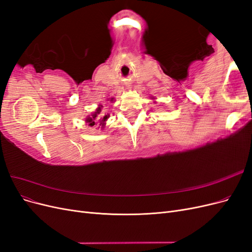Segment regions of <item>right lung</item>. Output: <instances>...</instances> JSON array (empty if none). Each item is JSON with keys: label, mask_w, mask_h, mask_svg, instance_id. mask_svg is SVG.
<instances>
[{"label": "right lung", "mask_w": 252, "mask_h": 252, "mask_svg": "<svg viewBox=\"0 0 252 252\" xmlns=\"http://www.w3.org/2000/svg\"><path fill=\"white\" fill-rule=\"evenodd\" d=\"M108 101L112 102L113 97H111ZM102 107H103V105H98V107L93 113H91L90 116H88L86 118L85 122L89 126L93 127L94 125H98V127H101V128L105 127L106 121H107V119L109 118V114H104V112L102 111Z\"/></svg>", "instance_id": "1"}]
</instances>
